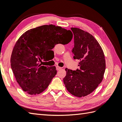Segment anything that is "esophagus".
<instances>
[{
	"label": "esophagus",
	"instance_id": "34e87169",
	"mask_svg": "<svg viewBox=\"0 0 122 122\" xmlns=\"http://www.w3.org/2000/svg\"><path fill=\"white\" fill-rule=\"evenodd\" d=\"M56 69L57 70H60V69H61V67H60V66H56Z\"/></svg>",
	"mask_w": 122,
	"mask_h": 122
}]
</instances>
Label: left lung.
<instances>
[{
	"label": "left lung",
	"instance_id": "left-lung-1",
	"mask_svg": "<svg viewBox=\"0 0 122 122\" xmlns=\"http://www.w3.org/2000/svg\"><path fill=\"white\" fill-rule=\"evenodd\" d=\"M74 35L73 59L80 60V69L73 71L66 68L63 82L68 91L78 97L90 94L102 81L106 63L99 43L90 33L72 27Z\"/></svg>",
	"mask_w": 122,
	"mask_h": 122
}]
</instances>
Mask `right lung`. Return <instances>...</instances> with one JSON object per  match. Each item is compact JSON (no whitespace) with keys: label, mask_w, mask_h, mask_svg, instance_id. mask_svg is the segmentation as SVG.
<instances>
[{"label":"right lung","mask_w":122,"mask_h":122,"mask_svg":"<svg viewBox=\"0 0 122 122\" xmlns=\"http://www.w3.org/2000/svg\"><path fill=\"white\" fill-rule=\"evenodd\" d=\"M70 30L53 25L26 31L19 38L12 52L10 62L17 82L30 95L44 92L56 74L55 66H41L47 53L58 44H66L72 39Z\"/></svg>","instance_id":"obj_1"}]
</instances>
